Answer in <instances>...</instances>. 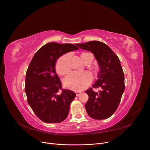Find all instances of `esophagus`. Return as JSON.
Here are the masks:
<instances>
[{"label":"esophagus","instance_id":"1","mask_svg":"<svg viewBox=\"0 0 150 150\" xmlns=\"http://www.w3.org/2000/svg\"><path fill=\"white\" fill-rule=\"evenodd\" d=\"M76 93V96H79V95H80L81 93H81V91H77Z\"/></svg>","mask_w":150,"mask_h":150}]
</instances>
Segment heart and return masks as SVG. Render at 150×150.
<instances>
[{
  "label": "heart",
  "instance_id": "1",
  "mask_svg": "<svg viewBox=\"0 0 150 150\" xmlns=\"http://www.w3.org/2000/svg\"><path fill=\"white\" fill-rule=\"evenodd\" d=\"M88 53H83L81 55ZM69 55L64 54L59 58L56 64V70L61 76L66 74L70 70L68 64ZM92 81V76L89 72H72L68 74L64 79V83L72 90L80 91L87 88Z\"/></svg>",
  "mask_w": 150,
  "mask_h": 150
}]
</instances>
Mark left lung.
Returning <instances> with one entry per match:
<instances>
[{
	"label": "left lung",
	"instance_id": "1",
	"mask_svg": "<svg viewBox=\"0 0 150 150\" xmlns=\"http://www.w3.org/2000/svg\"><path fill=\"white\" fill-rule=\"evenodd\" d=\"M94 54L99 67L98 79L93 88L102 89L96 93L92 88L86 91L89 99L85 104L88 115L94 120L110 117L117 110L125 91V76L119 59L106 44L94 40L77 44Z\"/></svg>",
	"mask_w": 150,
	"mask_h": 150
}]
</instances>
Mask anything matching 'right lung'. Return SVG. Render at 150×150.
Instances as JSON below:
<instances>
[{
	"label": "right lung",
	"instance_id": "right-lung-1",
	"mask_svg": "<svg viewBox=\"0 0 150 150\" xmlns=\"http://www.w3.org/2000/svg\"><path fill=\"white\" fill-rule=\"evenodd\" d=\"M78 49L72 44L49 42L36 52L30 62L25 81L27 99L35 115L45 122L58 123L69 114L76 93L62 88L55 64L62 54Z\"/></svg>",
	"mask_w": 150,
	"mask_h": 150
}]
</instances>
